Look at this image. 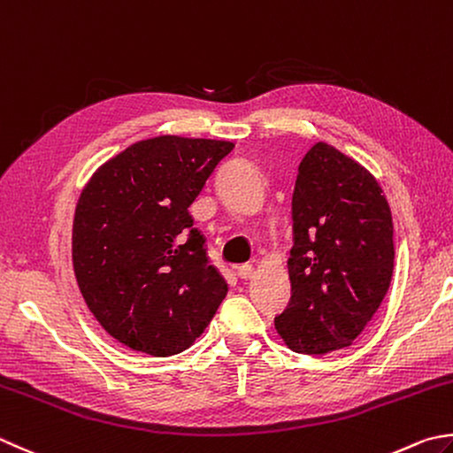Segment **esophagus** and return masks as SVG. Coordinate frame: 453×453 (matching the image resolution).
Returning a JSON list of instances; mask_svg holds the SVG:
<instances>
[{
	"label": "esophagus",
	"mask_w": 453,
	"mask_h": 453,
	"mask_svg": "<svg viewBox=\"0 0 453 453\" xmlns=\"http://www.w3.org/2000/svg\"><path fill=\"white\" fill-rule=\"evenodd\" d=\"M237 274H239V279H243V280L251 279L253 274H255L253 265H250V263H243V265H239V267H237Z\"/></svg>",
	"instance_id": "obj_1"
}]
</instances>
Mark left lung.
I'll return each mask as SVG.
<instances>
[{"mask_svg":"<svg viewBox=\"0 0 453 453\" xmlns=\"http://www.w3.org/2000/svg\"><path fill=\"white\" fill-rule=\"evenodd\" d=\"M395 267L393 218L373 174L327 143L298 165L290 303L274 327L292 351L324 356L365 330Z\"/></svg>","mask_w":453,"mask_h":453,"instance_id":"8db88e82","label":"left lung"}]
</instances>
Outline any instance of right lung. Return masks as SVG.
I'll return each mask as SVG.
<instances>
[{
	"label": "right lung",
	"mask_w": 453,
	"mask_h": 453,
	"mask_svg": "<svg viewBox=\"0 0 453 453\" xmlns=\"http://www.w3.org/2000/svg\"><path fill=\"white\" fill-rule=\"evenodd\" d=\"M229 141L163 135L127 147L80 194L73 261L96 320L133 351L168 357L206 330L227 282L188 214Z\"/></svg>",
	"instance_id": "1"
}]
</instances>
